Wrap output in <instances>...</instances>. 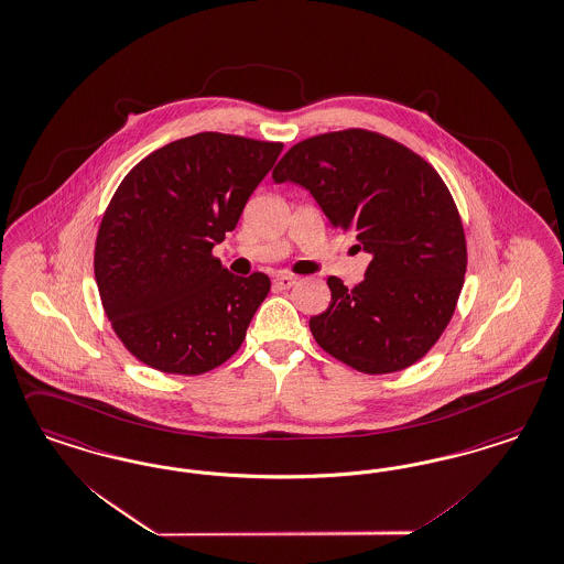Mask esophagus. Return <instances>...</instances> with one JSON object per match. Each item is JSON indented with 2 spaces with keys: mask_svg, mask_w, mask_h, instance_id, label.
Listing matches in <instances>:
<instances>
[{
  "mask_svg": "<svg viewBox=\"0 0 564 564\" xmlns=\"http://www.w3.org/2000/svg\"><path fill=\"white\" fill-rule=\"evenodd\" d=\"M273 284H275L280 291H289L291 286L296 284V278L291 275V273H278V275L273 278Z\"/></svg>",
  "mask_w": 564,
  "mask_h": 564,
  "instance_id": "1",
  "label": "esophagus"
}]
</instances>
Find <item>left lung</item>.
<instances>
[{
	"instance_id": "8db88e82",
	"label": "left lung",
	"mask_w": 564,
	"mask_h": 564,
	"mask_svg": "<svg viewBox=\"0 0 564 564\" xmlns=\"http://www.w3.org/2000/svg\"><path fill=\"white\" fill-rule=\"evenodd\" d=\"M275 184L310 189L336 230L354 231L370 265L354 289L330 275L333 301L310 319L317 345L366 375L416 364L449 324L466 273V238L437 171L410 148L366 129L303 140Z\"/></svg>"
}]
</instances>
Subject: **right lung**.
Returning <instances> with one entry per match:
<instances>
[{"label": "right lung", "instance_id": "add662e5", "mask_svg": "<svg viewBox=\"0 0 564 564\" xmlns=\"http://www.w3.org/2000/svg\"><path fill=\"white\" fill-rule=\"evenodd\" d=\"M282 148L205 131L127 173L102 217L94 272L112 330L142 364L205 375L240 349L272 284L261 272L234 275L210 251Z\"/></svg>", "mask_w": 564, "mask_h": 564}]
</instances>
